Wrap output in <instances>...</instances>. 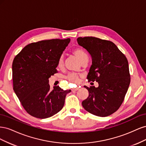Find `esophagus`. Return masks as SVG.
Returning a JSON list of instances; mask_svg holds the SVG:
<instances>
[{
	"instance_id": "34e87169",
	"label": "esophagus",
	"mask_w": 146,
	"mask_h": 146,
	"mask_svg": "<svg viewBox=\"0 0 146 146\" xmlns=\"http://www.w3.org/2000/svg\"><path fill=\"white\" fill-rule=\"evenodd\" d=\"M78 90H79V88H73V89H72L71 90H72V92H74V91H76Z\"/></svg>"
}]
</instances>
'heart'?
<instances>
[{
	"label": "heart",
	"mask_w": 146,
	"mask_h": 146,
	"mask_svg": "<svg viewBox=\"0 0 146 146\" xmlns=\"http://www.w3.org/2000/svg\"><path fill=\"white\" fill-rule=\"evenodd\" d=\"M72 53L73 54L81 61V63L83 62L84 61L88 60L87 54L86 53V52L83 49V48L80 47H77V48H74L72 50ZM63 66H64L63 57L62 56H61L58 60L57 66H58V68L61 69L63 67ZM79 78H80V76H79L77 74H76V73L69 74L68 76L66 77V80L72 83H77L79 81Z\"/></svg>",
	"instance_id": "obj_1"
}]
</instances>
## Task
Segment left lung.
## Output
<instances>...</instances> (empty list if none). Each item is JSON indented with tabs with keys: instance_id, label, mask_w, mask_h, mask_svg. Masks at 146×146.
Returning <instances> with one entry per match:
<instances>
[{
	"instance_id": "left-lung-1",
	"label": "left lung",
	"mask_w": 146,
	"mask_h": 146,
	"mask_svg": "<svg viewBox=\"0 0 146 146\" xmlns=\"http://www.w3.org/2000/svg\"><path fill=\"white\" fill-rule=\"evenodd\" d=\"M77 42L90 53L92 65L88 82H98L99 86H85L89 96L82 106L94 115L106 117L119 108L130 83L128 60L114 44L92 36L79 37Z\"/></svg>"
}]
</instances>
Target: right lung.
Segmentation results:
<instances>
[{
    "label": "right lung",
    "mask_w": 146,
    "mask_h": 146,
    "mask_svg": "<svg viewBox=\"0 0 146 146\" xmlns=\"http://www.w3.org/2000/svg\"><path fill=\"white\" fill-rule=\"evenodd\" d=\"M70 39H52L32 42L24 47L13 60V90L30 115L50 117L63 108L66 95L70 90L58 86L50 90L48 78L58 72L60 57Z\"/></svg>",
    "instance_id": "obj_1"
}]
</instances>
